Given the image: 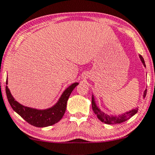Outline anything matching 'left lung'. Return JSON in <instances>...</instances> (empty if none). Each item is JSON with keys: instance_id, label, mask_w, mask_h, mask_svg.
Here are the masks:
<instances>
[{"instance_id": "obj_1", "label": "left lung", "mask_w": 155, "mask_h": 155, "mask_svg": "<svg viewBox=\"0 0 155 155\" xmlns=\"http://www.w3.org/2000/svg\"><path fill=\"white\" fill-rule=\"evenodd\" d=\"M140 59L142 61V64H144V66H145V62H144V58L142 56H140ZM147 94V90L144 91V97H146ZM91 105H92V109H93L94 112L95 113V114L97 115L98 119H99L101 121L105 123V124H120V123L124 122L127 120H128L129 119H130L131 117L134 115L138 111V108L134 109L132 110H131L128 112H126L124 114L121 115V116L119 117H111L109 116V115L105 114L104 113L101 111L100 109H99L96 105V103L94 101V98L92 97V99H91Z\"/></svg>"}]
</instances>
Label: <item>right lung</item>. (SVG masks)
Returning a JSON list of instances; mask_svg holds the SVG:
<instances>
[{"label": "right lung", "instance_id": "right-lung-1", "mask_svg": "<svg viewBox=\"0 0 155 155\" xmlns=\"http://www.w3.org/2000/svg\"><path fill=\"white\" fill-rule=\"evenodd\" d=\"M7 84L8 80H6ZM78 84V83L71 84L62 94L58 102L51 108L46 110H38L20 104L13 99L7 86L5 87V93L11 107L25 121L34 127H45L51 126L61 119L65 113L68 97Z\"/></svg>", "mask_w": 155, "mask_h": 155}]
</instances>
